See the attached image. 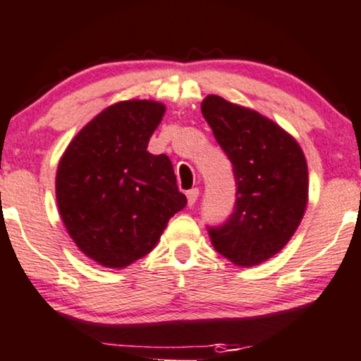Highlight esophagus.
<instances>
[{
  "instance_id": "1",
  "label": "esophagus",
  "mask_w": 361,
  "mask_h": 361,
  "mask_svg": "<svg viewBox=\"0 0 361 361\" xmlns=\"http://www.w3.org/2000/svg\"><path fill=\"white\" fill-rule=\"evenodd\" d=\"M185 196H188V204L189 207H192V204L196 203V200H197V196H200V189H189L188 192H185Z\"/></svg>"
}]
</instances>
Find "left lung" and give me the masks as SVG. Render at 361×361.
<instances>
[{
  "instance_id": "obj_1",
  "label": "left lung",
  "mask_w": 361,
  "mask_h": 361,
  "mask_svg": "<svg viewBox=\"0 0 361 361\" xmlns=\"http://www.w3.org/2000/svg\"><path fill=\"white\" fill-rule=\"evenodd\" d=\"M201 114L234 169V213L210 227L212 244L238 267H255L293 238L308 203V165L301 146L274 120L208 94Z\"/></svg>"
}]
</instances>
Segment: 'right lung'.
Here are the masks:
<instances>
[{"label":"right lung","mask_w":361,"mask_h":361,"mask_svg":"<svg viewBox=\"0 0 361 361\" xmlns=\"http://www.w3.org/2000/svg\"><path fill=\"white\" fill-rule=\"evenodd\" d=\"M165 104L129 99L104 108L72 139L56 170V203L75 246L106 269H126L160 241L188 204L166 154L149 137Z\"/></svg>","instance_id":"right-lung-1"}]
</instances>
